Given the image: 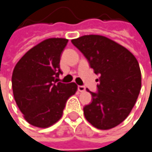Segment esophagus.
<instances>
[{
  "label": "esophagus",
  "mask_w": 152,
  "mask_h": 152,
  "mask_svg": "<svg viewBox=\"0 0 152 152\" xmlns=\"http://www.w3.org/2000/svg\"><path fill=\"white\" fill-rule=\"evenodd\" d=\"M77 90H78L79 92H85V91H86V87H85L84 86H77Z\"/></svg>",
  "instance_id": "esophagus-1"
}]
</instances>
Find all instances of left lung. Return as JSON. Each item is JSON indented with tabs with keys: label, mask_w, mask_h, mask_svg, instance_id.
Returning a JSON list of instances; mask_svg holds the SVG:
<instances>
[{
	"label": "left lung",
	"mask_w": 152,
	"mask_h": 152,
	"mask_svg": "<svg viewBox=\"0 0 152 152\" xmlns=\"http://www.w3.org/2000/svg\"><path fill=\"white\" fill-rule=\"evenodd\" d=\"M71 42L100 75L96 79L98 92H90L93 101L84 107L86 119L100 130L119 125L130 114L142 87L136 58L122 45L100 35H85Z\"/></svg>",
	"instance_id": "8db88e82"
}]
</instances>
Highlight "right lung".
Returning <instances> with one entry per match:
<instances>
[{
	"instance_id": "add662e5",
	"label": "right lung",
	"mask_w": 152,
	"mask_h": 152,
	"mask_svg": "<svg viewBox=\"0 0 152 152\" xmlns=\"http://www.w3.org/2000/svg\"><path fill=\"white\" fill-rule=\"evenodd\" d=\"M68 40L51 38L30 48L16 64L12 77L15 102L25 120L48 128L62 117L67 99L77 90L75 83L58 82L62 74L60 56Z\"/></svg>"
}]
</instances>
